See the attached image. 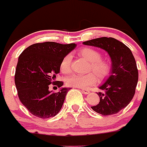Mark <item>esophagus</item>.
I'll use <instances>...</instances> for the list:
<instances>
[{
	"label": "esophagus",
	"instance_id": "34e87169",
	"mask_svg": "<svg viewBox=\"0 0 147 147\" xmlns=\"http://www.w3.org/2000/svg\"><path fill=\"white\" fill-rule=\"evenodd\" d=\"M82 92L83 93V94H89V93H90V90H85V89H83V90H82Z\"/></svg>",
	"mask_w": 147,
	"mask_h": 147
}]
</instances>
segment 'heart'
Returning a JSON list of instances; mask_svg holds the SVG:
<instances>
[{
    "instance_id": "obj_1",
    "label": "heart",
    "mask_w": 147,
    "mask_h": 147,
    "mask_svg": "<svg viewBox=\"0 0 147 147\" xmlns=\"http://www.w3.org/2000/svg\"><path fill=\"white\" fill-rule=\"evenodd\" d=\"M78 55L90 62L89 72L85 75L73 74L67 79V86L78 88H87L94 84L97 81L102 82L110 75L112 70V65L109 60L101 58L100 52L94 48L84 47L78 51ZM60 69L63 73L67 74L71 71V57L67 55L62 60L60 65Z\"/></svg>"
}]
</instances>
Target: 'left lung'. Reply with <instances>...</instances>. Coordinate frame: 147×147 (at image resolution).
<instances>
[{"label": "left lung", "instance_id": "8db88e82", "mask_svg": "<svg viewBox=\"0 0 147 147\" xmlns=\"http://www.w3.org/2000/svg\"><path fill=\"white\" fill-rule=\"evenodd\" d=\"M84 45L98 47L106 50L112 60V70L106 82L99 88L100 102L91 107L94 112L104 115H115L131 101L138 82V69L131 50L113 38L90 40Z\"/></svg>", "mask_w": 147, "mask_h": 147}]
</instances>
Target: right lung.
I'll return each instance as SVG.
<instances>
[{
  "label": "right lung",
  "mask_w": 147,
  "mask_h": 147,
  "mask_svg": "<svg viewBox=\"0 0 147 147\" xmlns=\"http://www.w3.org/2000/svg\"><path fill=\"white\" fill-rule=\"evenodd\" d=\"M75 47V43L39 42L28 47L20 55L15 84L19 100L32 115L47 119L60 112L69 88L53 92L49 87L63 86V82L55 81L56 75L60 72L62 60Z\"/></svg>",
  "instance_id": "right-lung-1"
}]
</instances>
